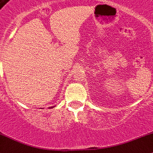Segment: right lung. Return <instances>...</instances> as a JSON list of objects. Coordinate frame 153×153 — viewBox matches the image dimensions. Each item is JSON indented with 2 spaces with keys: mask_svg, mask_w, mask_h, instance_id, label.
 <instances>
[{
  "mask_svg": "<svg viewBox=\"0 0 153 153\" xmlns=\"http://www.w3.org/2000/svg\"><path fill=\"white\" fill-rule=\"evenodd\" d=\"M51 108H52V107H51Z\"/></svg>",
  "mask_w": 153,
  "mask_h": 153,
  "instance_id": "1",
  "label": "right lung"
}]
</instances>
